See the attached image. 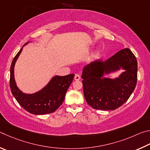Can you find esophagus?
Returning <instances> with one entry per match:
<instances>
[{"instance_id": "34e87169", "label": "esophagus", "mask_w": 150, "mask_h": 150, "mask_svg": "<svg viewBox=\"0 0 150 150\" xmlns=\"http://www.w3.org/2000/svg\"><path fill=\"white\" fill-rule=\"evenodd\" d=\"M74 80H80V76L79 74H75V76H74Z\"/></svg>"}]
</instances>
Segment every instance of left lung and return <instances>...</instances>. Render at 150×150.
Listing matches in <instances>:
<instances>
[{"instance_id":"left-lung-1","label":"left lung","mask_w":150,"mask_h":150,"mask_svg":"<svg viewBox=\"0 0 150 150\" xmlns=\"http://www.w3.org/2000/svg\"><path fill=\"white\" fill-rule=\"evenodd\" d=\"M122 67L126 71L112 80L102 78ZM138 63L129 49L120 50L105 61L96 60L83 68V95L95 109L115 110L124 104L134 90L137 83Z\"/></svg>"}]
</instances>
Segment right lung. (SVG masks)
Wrapping results in <instances>:
<instances>
[{
	"label": "right lung",
	"mask_w": 150,
	"mask_h": 150,
	"mask_svg": "<svg viewBox=\"0 0 150 150\" xmlns=\"http://www.w3.org/2000/svg\"><path fill=\"white\" fill-rule=\"evenodd\" d=\"M28 43H26L24 45ZM22 51L20 50L10 67V87L12 95L25 111L33 115H44L54 112L64 101L66 93L74 77V74L64 76H56L41 91L33 94L21 91L16 84L14 75L15 62Z\"/></svg>",
	"instance_id": "right-lung-1"
}]
</instances>
